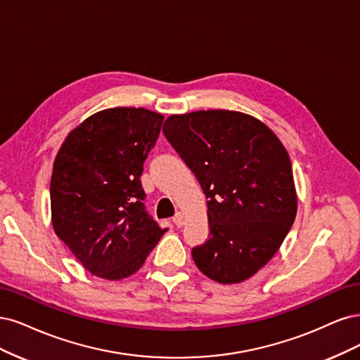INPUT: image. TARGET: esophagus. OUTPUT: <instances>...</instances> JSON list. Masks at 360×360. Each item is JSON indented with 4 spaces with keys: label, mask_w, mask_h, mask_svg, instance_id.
I'll use <instances>...</instances> for the list:
<instances>
[{
    "label": "esophagus",
    "mask_w": 360,
    "mask_h": 360,
    "mask_svg": "<svg viewBox=\"0 0 360 360\" xmlns=\"http://www.w3.org/2000/svg\"><path fill=\"white\" fill-rule=\"evenodd\" d=\"M173 223H175V226H178V227H182L184 226V215L181 214V212H176V215L173 217Z\"/></svg>",
    "instance_id": "obj_1"
}]
</instances>
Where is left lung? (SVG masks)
Wrapping results in <instances>:
<instances>
[{
    "instance_id": "left-lung-1",
    "label": "left lung",
    "mask_w": 360,
    "mask_h": 360,
    "mask_svg": "<svg viewBox=\"0 0 360 360\" xmlns=\"http://www.w3.org/2000/svg\"><path fill=\"white\" fill-rule=\"evenodd\" d=\"M163 133L207 199L210 239L193 248L195 266L219 284L248 280L280 250L296 217L284 145L260 120L224 109L170 115Z\"/></svg>"
}]
</instances>
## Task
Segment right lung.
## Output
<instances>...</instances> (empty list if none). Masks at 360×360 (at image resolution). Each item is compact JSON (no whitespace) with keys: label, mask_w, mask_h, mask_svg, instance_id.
Segmentation results:
<instances>
[{"label":"right lung","mask_w":360,"mask_h":360,"mask_svg":"<svg viewBox=\"0 0 360 360\" xmlns=\"http://www.w3.org/2000/svg\"><path fill=\"white\" fill-rule=\"evenodd\" d=\"M163 120L143 108L100 110L68 133L55 157L53 230L98 278L133 275L165 235L145 211L141 184Z\"/></svg>","instance_id":"1"}]
</instances>
